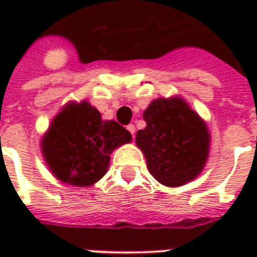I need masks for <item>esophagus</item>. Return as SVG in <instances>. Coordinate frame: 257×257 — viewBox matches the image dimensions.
Here are the masks:
<instances>
[{
	"label": "esophagus",
	"mask_w": 257,
	"mask_h": 257,
	"mask_svg": "<svg viewBox=\"0 0 257 257\" xmlns=\"http://www.w3.org/2000/svg\"><path fill=\"white\" fill-rule=\"evenodd\" d=\"M126 129H128L129 132H131V135H132V136H135V132H136V128H135L134 123H129L128 126H126Z\"/></svg>",
	"instance_id": "obj_1"
}]
</instances>
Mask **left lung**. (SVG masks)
<instances>
[{"instance_id": "1", "label": "left lung", "mask_w": 257, "mask_h": 257, "mask_svg": "<svg viewBox=\"0 0 257 257\" xmlns=\"http://www.w3.org/2000/svg\"><path fill=\"white\" fill-rule=\"evenodd\" d=\"M147 126L136 134L149 171L161 184L175 187L197 178L209 150L204 121L180 99H157L143 114Z\"/></svg>"}]
</instances>
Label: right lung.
Returning a JSON list of instances; mask_svg holds the SVG:
<instances>
[{"label": "right lung", "mask_w": 257, "mask_h": 257, "mask_svg": "<svg viewBox=\"0 0 257 257\" xmlns=\"http://www.w3.org/2000/svg\"><path fill=\"white\" fill-rule=\"evenodd\" d=\"M131 140L122 125L103 121L88 101L70 103L51 123L42 153L59 180L85 187L104 176L112 150Z\"/></svg>", "instance_id": "1"}]
</instances>
